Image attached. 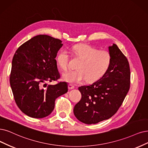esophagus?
Instances as JSON below:
<instances>
[{"label": "esophagus", "instance_id": "1", "mask_svg": "<svg viewBox=\"0 0 148 148\" xmlns=\"http://www.w3.org/2000/svg\"><path fill=\"white\" fill-rule=\"evenodd\" d=\"M75 88V86L73 85H72V84H69L68 85V88L69 89V90H73V89H74Z\"/></svg>", "mask_w": 148, "mask_h": 148}]
</instances>
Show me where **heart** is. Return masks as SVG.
<instances>
[{
  "label": "heart",
  "mask_w": 148,
  "mask_h": 148,
  "mask_svg": "<svg viewBox=\"0 0 148 148\" xmlns=\"http://www.w3.org/2000/svg\"><path fill=\"white\" fill-rule=\"evenodd\" d=\"M71 51L81 60L77 65V69L69 71L63 74V80L72 84L79 83L86 79L88 82H93L102 77L110 68L112 56L108 51L98 50L86 44L73 46ZM70 57L66 50L60 51L57 57L58 65L63 71L69 68Z\"/></svg>",
  "instance_id": "b5f03b06"
}]
</instances>
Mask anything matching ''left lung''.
Instances as JSON below:
<instances>
[{"mask_svg": "<svg viewBox=\"0 0 148 148\" xmlns=\"http://www.w3.org/2000/svg\"><path fill=\"white\" fill-rule=\"evenodd\" d=\"M108 50L112 63L106 74L90 85L79 87L82 98L74 106V114L86 124H96L114 115L130 88V71L126 57L115 44Z\"/></svg>", "mask_w": 148, "mask_h": 148, "instance_id": "obj_1", "label": "left lung"}]
</instances>
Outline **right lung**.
I'll return each mask as SVG.
<instances>
[{
    "mask_svg": "<svg viewBox=\"0 0 148 148\" xmlns=\"http://www.w3.org/2000/svg\"><path fill=\"white\" fill-rule=\"evenodd\" d=\"M62 42L49 35H39L23 44L14 55L11 88L18 107L30 117L49 115L56 99L68 92V84L64 82L53 85L45 84L60 77L56 57L63 46Z\"/></svg>",
    "mask_w": 148,
    "mask_h": 148,
    "instance_id": "add662e5",
    "label": "right lung"
}]
</instances>
